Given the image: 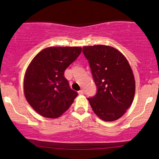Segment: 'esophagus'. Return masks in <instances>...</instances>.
<instances>
[{
  "instance_id": "34e87169",
  "label": "esophagus",
  "mask_w": 159,
  "mask_h": 159,
  "mask_svg": "<svg viewBox=\"0 0 159 159\" xmlns=\"http://www.w3.org/2000/svg\"><path fill=\"white\" fill-rule=\"evenodd\" d=\"M78 94H84V91H83V90H80V91H78Z\"/></svg>"
}]
</instances>
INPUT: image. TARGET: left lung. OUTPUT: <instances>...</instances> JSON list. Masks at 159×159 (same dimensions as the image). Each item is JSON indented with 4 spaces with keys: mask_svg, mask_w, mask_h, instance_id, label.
I'll return each instance as SVG.
<instances>
[{
    "mask_svg": "<svg viewBox=\"0 0 159 159\" xmlns=\"http://www.w3.org/2000/svg\"><path fill=\"white\" fill-rule=\"evenodd\" d=\"M91 68L97 93L89 98L94 113L102 120L121 118L131 106L135 81L129 61L118 50L106 45L83 47Z\"/></svg>",
    "mask_w": 159,
    "mask_h": 159,
    "instance_id": "8db88e82",
    "label": "left lung"
}]
</instances>
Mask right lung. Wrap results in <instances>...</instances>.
<instances>
[{
    "label": "right lung",
    "instance_id": "obj_1",
    "mask_svg": "<svg viewBox=\"0 0 159 159\" xmlns=\"http://www.w3.org/2000/svg\"><path fill=\"white\" fill-rule=\"evenodd\" d=\"M81 52L80 47H50L30 63L24 80L25 95L41 116L58 118L73 103L78 93L70 88L65 70Z\"/></svg>",
    "mask_w": 159,
    "mask_h": 159
}]
</instances>
